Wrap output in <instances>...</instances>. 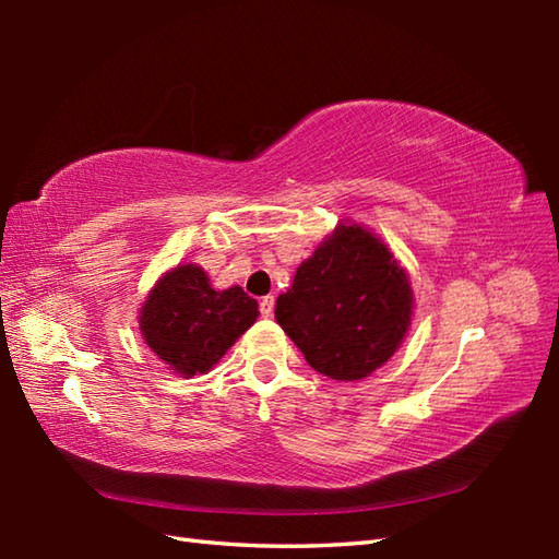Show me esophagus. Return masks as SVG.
I'll list each match as a JSON object with an SVG mask.
<instances>
[{
  "label": "esophagus",
  "mask_w": 559,
  "mask_h": 559,
  "mask_svg": "<svg viewBox=\"0 0 559 559\" xmlns=\"http://www.w3.org/2000/svg\"><path fill=\"white\" fill-rule=\"evenodd\" d=\"M259 312H261V317L273 314V295H266V298L259 300Z\"/></svg>",
  "instance_id": "esophagus-1"
}]
</instances>
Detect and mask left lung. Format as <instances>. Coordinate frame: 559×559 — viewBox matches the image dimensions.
<instances>
[{"instance_id": "obj_1", "label": "left lung", "mask_w": 559, "mask_h": 559, "mask_svg": "<svg viewBox=\"0 0 559 559\" xmlns=\"http://www.w3.org/2000/svg\"><path fill=\"white\" fill-rule=\"evenodd\" d=\"M408 273L358 223H341L278 295L276 322L319 374L338 382L370 377L411 326Z\"/></svg>"}]
</instances>
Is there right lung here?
<instances>
[{"mask_svg": "<svg viewBox=\"0 0 559 559\" xmlns=\"http://www.w3.org/2000/svg\"><path fill=\"white\" fill-rule=\"evenodd\" d=\"M259 305L240 288H211L206 271L180 264L153 286L141 307V336L177 374L209 372L257 322Z\"/></svg>", "mask_w": 559, "mask_h": 559, "instance_id": "1", "label": "right lung"}]
</instances>
